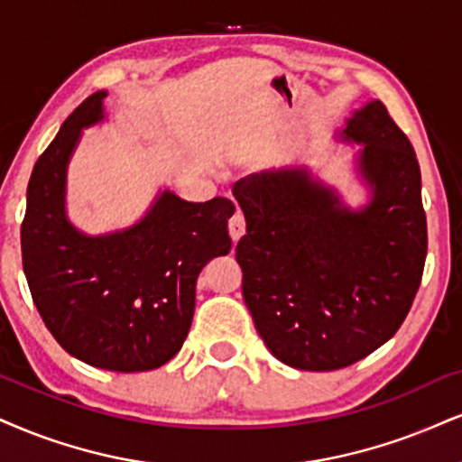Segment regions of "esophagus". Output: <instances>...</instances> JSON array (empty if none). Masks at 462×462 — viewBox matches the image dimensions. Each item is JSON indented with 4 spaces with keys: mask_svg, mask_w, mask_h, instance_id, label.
I'll list each match as a JSON object with an SVG mask.
<instances>
[{
    "mask_svg": "<svg viewBox=\"0 0 462 462\" xmlns=\"http://www.w3.org/2000/svg\"><path fill=\"white\" fill-rule=\"evenodd\" d=\"M246 233V220H244V216L240 212H236L229 218V236L233 242H240L242 236Z\"/></svg>",
    "mask_w": 462,
    "mask_h": 462,
    "instance_id": "esophagus-1",
    "label": "esophagus"
}]
</instances>
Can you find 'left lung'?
<instances>
[{"label": "left lung", "instance_id": "1", "mask_svg": "<svg viewBox=\"0 0 462 462\" xmlns=\"http://www.w3.org/2000/svg\"><path fill=\"white\" fill-rule=\"evenodd\" d=\"M338 139L362 145V208H349L304 164L233 186L246 218L236 259L254 328L282 364L317 373L388 343L411 309L426 259L420 164L383 102L353 111Z\"/></svg>", "mask_w": 462, "mask_h": 462}]
</instances>
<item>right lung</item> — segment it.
<instances>
[{"mask_svg":"<svg viewBox=\"0 0 462 462\" xmlns=\"http://www.w3.org/2000/svg\"><path fill=\"white\" fill-rule=\"evenodd\" d=\"M106 92L74 109L33 164L21 226L23 270L44 326L89 366L141 373L167 364L184 345L199 272L229 254L225 197L188 203L158 192L128 229L88 236L68 220L66 173L83 128L105 119Z\"/></svg>","mask_w":462,"mask_h":462,"instance_id":"obj_1","label":"right lung"}]
</instances>
